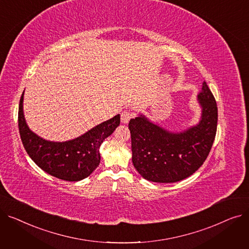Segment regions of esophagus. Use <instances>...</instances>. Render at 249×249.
Listing matches in <instances>:
<instances>
[{"instance_id":"1","label":"esophagus","mask_w":249,"mask_h":249,"mask_svg":"<svg viewBox=\"0 0 249 249\" xmlns=\"http://www.w3.org/2000/svg\"><path fill=\"white\" fill-rule=\"evenodd\" d=\"M131 116H132L131 113L128 112L127 110H124L122 112V114H121V122L123 124H127L129 122V120H130V118H131Z\"/></svg>"}]
</instances>
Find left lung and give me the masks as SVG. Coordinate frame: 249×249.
<instances>
[{
	"mask_svg": "<svg viewBox=\"0 0 249 249\" xmlns=\"http://www.w3.org/2000/svg\"><path fill=\"white\" fill-rule=\"evenodd\" d=\"M201 107L198 124L172 132L143 114L129 122L132 162L142 178L154 182H176L192 176L206 160L217 131L218 109L204 82L197 96Z\"/></svg>",
	"mask_w": 249,
	"mask_h": 249,
	"instance_id": "left-lung-1",
	"label": "left lung"
}]
</instances>
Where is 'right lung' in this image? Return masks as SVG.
I'll list each match as a JSON object with an SVG mask.
<instances>
[{
  "label": "right lung",
  "mask_w": 249,
  "mask_h": 249,
  "mask_svg": "<svg viewBox=\"0 0 249 249\" xmlns=\"http://www.w3.org/2000/svg\"><path fill=\"white\" fill-rule=\"evenodd\" d=\"M24 91L19 103L18 125L21 140L31 160L45 173L59 179L78 181L88 178L101 161L100 146L120 124L116 115L74 139L49 141L31 131L23 111Z\"/></svg>",
  "instance_id": "1"
}]
</instances>
